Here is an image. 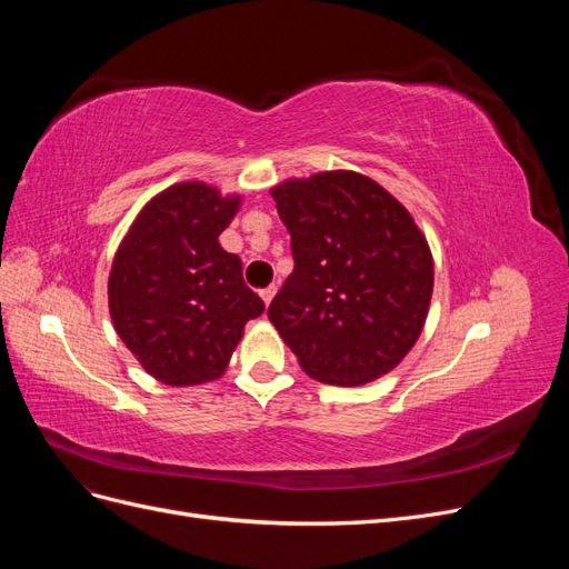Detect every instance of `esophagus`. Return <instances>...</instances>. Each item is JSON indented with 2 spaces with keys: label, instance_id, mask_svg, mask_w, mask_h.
<instances>
[{
  "label": "esophagus",
  "instance_id": "esophagus-1",
  "mask_svg": "<svg viewBox=\"0 0 569 569\" xmlns=\"http://www.w3.org/2000/svg\"><path fill=\"white\" fill-rule=\"evenodd\" d=\"M274 291H278V287H274V284L261 289V299H263L266 306H270V301H272V297H274Z\"/></svg>",
  "mask_w": 569,
  "mask_h": 569
}]
</instances>
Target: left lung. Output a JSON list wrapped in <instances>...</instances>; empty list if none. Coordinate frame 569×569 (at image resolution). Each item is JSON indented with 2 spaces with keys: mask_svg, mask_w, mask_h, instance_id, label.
Here are the masks:
<instances>
[{
  "mask_svg": "<svg viewBox=\"0 0 569 569\" xmlns=\"http://www.w3.org/2000/svg\"><path fill=\"white\" fill-rule=\"evenodd\" d=\"M295 270L268 318L313 380L360 387L401 363L435 289L432 251L382 184L327 170L274 184Z\"/></svg>",
  "mask_w": 569,
  "mask_h": 569,
  "instance_id": "1",
  "label": "left lung"
}]
</instances>
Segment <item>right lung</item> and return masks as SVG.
Here are the masks:
<instances>
[{
  "label": "right lung",
  "mask_w": 569,
  "mask_h": 569,
  "mask_svg": "<svg viewBox=\"0 0 569 569\" xmlns=\"http://www.w3.org/2000/svg\"><path fill=\"white\" fill-rule=\"evenodd\" d=\"M242 197L189 180L134 218L109 274V313L140 366L168 387L218 380L263 301L218 237Z\"/></svg>",
  "instance_id": "add662e5"
}]
</instances>
